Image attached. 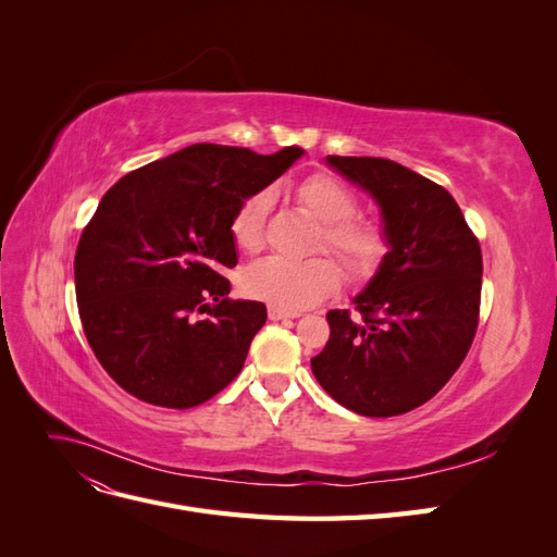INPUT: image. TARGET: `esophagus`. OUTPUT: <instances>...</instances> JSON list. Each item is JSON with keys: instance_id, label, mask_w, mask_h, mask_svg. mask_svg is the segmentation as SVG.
<instances>
[{"instance_id": "esophagus-1", "label": "esophagus", "mask_w": 557, "mask_h": 557, "mask_svg": "<svg viewBox=\"0 0 557 557\" xmlns=\"http://www.w3.org/2000/svg\"><path fill=\"white\" fill-rule=\"evenodd\" d=\"M299 313L295 311H285L278 307H269V320H285V318H297Z\"/></svg>"}]
</instances>
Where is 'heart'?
<instances>
[{"label":"heart","mask_w":557,"mask_h":557,"mask_svg":"<svg viewBox=\"0 0 557 557\" xmlns=\"http://www.w3.org/2000/svg\"><path fill=\"white\" fill-rule=\"evenodd\" d=\"M297 197L320 223L325 225L323 242L334 250L352 276L372 272L383 256L381 232L364 221H356L358 201L352 193L332 176H309L297 185ZM272 207V193L258 190L248 195L232 215V239L242 250L262 246L264 221ZM339 267L332 258L285 260L264 258L250 264L242 276L246 295L269 301L285 311H301L325 299L339 285Z\"/></svg>","instance_id":"1"}]
</instances>
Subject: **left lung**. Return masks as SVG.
Masks as SVG:
<instances>
[{"label": "left lung", "mask_w": 557, "mask_h": 557, "mask_svg": "<svg viewBox=\"0 0 557 557\" xmlns=\"http://www.w3.org/2000/svg\"><path fill=\"white\" fill-rule=\"evenodd\" d=\"M325 164L376 201L387 252L352 297L360 318L327 313L313 376L360 416L407 413L442 391L474 342L481 246L448 190L409 166L342 156Z\"/></svg>", "instance_id": "1"}]
</instances>
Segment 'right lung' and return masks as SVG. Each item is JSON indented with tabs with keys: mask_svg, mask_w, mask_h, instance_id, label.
I'll list each match as a JSON object with an SVG mask.
<instances>
[{
	"mask_svg": "<svg viewBox=\"0 0 557 557\" xmlns=\"http://www.w3.org/2000/svg\"><path fill=\"white\" fill-rule=\"evenodd\" d=\"M305 156L193 144L117 181L74 260L83 332L109 376L141 401L190 409L242 372L262 301L230 299L232 215ZM207 312V317H201Z\"/></svg>",
	"mask_w": 557,
	"mask_h": 557,
	"instance_id": "1",
	"label": "right lung"
}]
</instances>
